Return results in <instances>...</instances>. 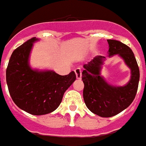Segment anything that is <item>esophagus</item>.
<instances>
[{
	"instance_id": "34e87169",
	"label": "esophagus",
	"mask_w": 146,
	"mask_h": 146,
	"mask_svg": "<svg viewBox=\"0 0 146 146\" xmlns=\"http://www.w3.org/2000/svg\"><path fill=\"white\" fill-rule=\"evenodd\" d=\"M75 73H76V79L80 80L81 79V77H82V72H81V69L80 68H76L75 69Z\"/></svg>"
}]
</instances>
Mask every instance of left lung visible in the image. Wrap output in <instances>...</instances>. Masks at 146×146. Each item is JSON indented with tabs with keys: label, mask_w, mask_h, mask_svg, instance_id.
<instances>
[{
	"label": "left lung",
	"mask_w": 146,
	"mask_h": 146,
	"mask_svg": "<svg viewBox=\"0 0 146 146\" xmlns=\"http://www.w3.org/2000/svg\"><path fill=\"white\" fill-rule=\"evenodd\" d=\"M109 57L118 54L131 70V79L124 86L111 85L101 75L106 57L98 55L84 65L83 96L88 110L102 117H111L128 107L135 99L139 82V68L131 49L122 42L107 40Z\"/></svg>",
	"instance_id": "left-lung-1"
}]
</instances>
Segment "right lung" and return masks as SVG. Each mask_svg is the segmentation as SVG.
<instances>
[{"label": "right lung", "instance_id": "add662e5", "mask_svg": "<svg viewBox=\"0 0 146 146\" xmlns=\"http://www.w3.org/2000/svg\"><path fill=\"white\" fill-rule=\"evenodd\" d=\"M36 37L30 39L15 50L6 70L8 91L15 104L27 113L40 116L56 110L65 92L76 80L72 71L61 76L53 70H33L30 55Z\"/></svg>", "mask_w": 146, "mask_h": 146}]
</instances>
